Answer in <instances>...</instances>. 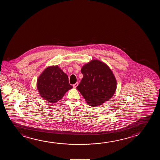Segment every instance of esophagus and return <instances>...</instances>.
I'll return each instance as SVG.
<instances>
[{
	"mask_svg": "<svg viewBox=\"0 0 160 160\" xmlns=\"http://www.w3.org/2000/svg\"><path fill=\"white\" fill-rule=\"evenodd\" d=\"M78 84H79L78 82H76V83H74V85H72L73 88H77V87L78 86Z\"/></svg>",
	"mask_w": 160,
	"mask_h": 160,
	"instance_id": "esophagus-1",
	"label": "esophagus"
}]
</instances>
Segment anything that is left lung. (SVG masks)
I'll use <instances>...</instances> for the list:
<instances>
[{"label":"left lung","instance_id":"obj_1","mask_svg":"<svg viewBox=\"0 0 160 160\" xmlns=\"http://www.w3.org/2000/svg\"><path fill=\"white\" fill-rule=\"evenodd\" d=\"M81 72L83 78L77 88L90 106L101 105L113 96L117 81L106 64L93 60L83 65Z\"/></svg>","mask_w":160,"mask_h":160}]
</instances>
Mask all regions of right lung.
Wrapping results in <instances>:
<instances>
[{
    "label": "right lung",
    "instance_id": "1",
    "mask_svg": "<svg viewBox=\"0 0 160 160\" xmlns=\"http://www.w3.org/2000/svg\"><path fill=\"white\" fill-rule=\"evenodd\" d=\"M37 85L41 96L51 103L60 100L72 88L67 75L58 66L49 67L44 70L38 79Z\"/></svg>",
    "mask_w": 160,
    "mask_h": 160
}]
</instances>
